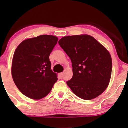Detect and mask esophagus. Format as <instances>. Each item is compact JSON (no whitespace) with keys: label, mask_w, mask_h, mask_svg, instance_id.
<instances>
[{"label":"esophagus","mask_w":128,"mask_h":128,"mask_svg":"<svg viewBox=\"0 0 128 128\" xmlns=\"http://www.w3.org/2000/svg\"><path fill=\"white\" fill-rule=\"evenodd\" d=\"M62 76H63V73H59V76H60V78H62Z\"/></svg>","instance_id":"1"}]
</instances>
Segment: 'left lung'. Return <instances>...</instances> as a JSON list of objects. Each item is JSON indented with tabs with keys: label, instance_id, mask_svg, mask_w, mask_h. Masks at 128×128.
Returning <instances> with one entry per match:
<instances>
[{
	"label": "left lung",
	"instance_id": "left-lung-1",
	"mask_svg": "<svg viewBox=\"0 0 128 128\" xmlns=\"http://www.w3.org/2000/svg\"><path fill=\"white\" fill-rule=\"evenodd\" d=\"M58 43L72 63L73 77L66 83L73 93L86 100L102 94L111 76L112 64L107 50L86 34L64 36Z\"/></svg>",
	"mask_w": 128,
	"mask_h": 128
}]
</instances>
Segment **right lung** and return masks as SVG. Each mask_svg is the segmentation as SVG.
<instances>
[{
  "label": "right lung",
  "instance_id": "add662e5",
  "mask_svg": "<svg viewBox=\"0 0 128 128\" xmlns=\"http://www.w3.org/2000/svg\"><path fill=\"white\" fill-rule=\"evenodd\" d=\"M58 40L55 36L42 35L25 40L15 50L12 78L24 96L34 100L42 98L50 93L58 80L49 58Z\"/></svg>",
  "mask_w": 128,
  "mask_h": 128
}]
</instances>
